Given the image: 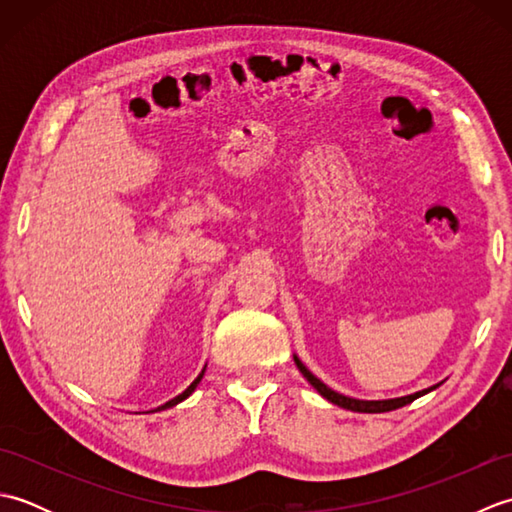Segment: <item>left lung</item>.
<instances>
[{
	"mask_svg": "<svg viewBox=\"0 0 512 512\" xmlns=\"http://www.w3.org/2000/svg\"><path fill=\"white\" fill-rule=\"evenodd\" d=\"M295 363H297V367H299V372L308 378V383H310L314 389H317L325 400H330L332 405H339V407H343V409L358 411V413H383V411H391V409L405 407V405H409V402H413V400L424 396V394H429V391H433V389L438 387V385H433V387H429V389L416 391V394H409V396H402V398H391V400H358V398L343 396V394H339V391H334V389H330L325 383H321V380H319L317 376H314V374L310 372V369L299 361L297 356H295Z\"/></svg>",
	"mask_w": 512,
	"mask_h": 512,
	"instance_id": "left-lung-1",
	"label": "left lung"
}]
</instances>
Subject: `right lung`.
<instances>
[{"label":"right lung","instance_id":"obj_1","mask_svg":"<svg viewBox=\"0 0 512 512\" xmlns=\"http://www.w3.org/2000/svg\"><path fill=\"white\" fill-rule=\"evenodd\" d=\"M202 376H204V369H202V372H200V376H198V378H195V380H193V383H191V385H189L187 389H184V391H182V394H180V396H176V398H171L169 402H165V405H162V407H158V409H154V411H162V409H169V407H173V405H178V402H182L184 398H189V396L193 394V389H195V387H198V383H200V380H202Z\"/></svg>","mask_w":512,"mask_h":512}]
</instances>
